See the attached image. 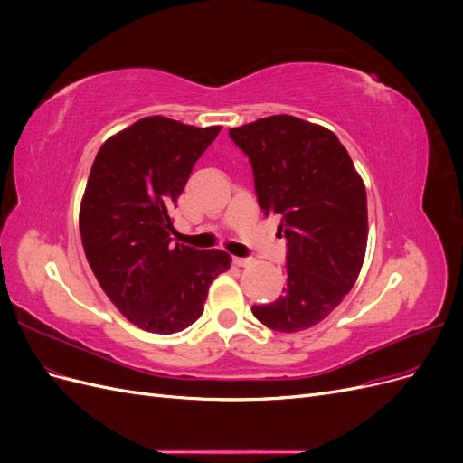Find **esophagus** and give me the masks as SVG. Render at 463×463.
I'll use <instances>...</instances> for the list:
<instances>
[{
  "instance_id": "34e87169",
  "label": "esophagus",
  "mask_w": 463,
  "mask_h": 463,
  "mask_svg": "<svg viewBox=\"0 0 463 463\" xmlns=\"http://www.w3.org/2000/svg\"><path fill=\"white\" fill-rule=\"evenodd\" d=\"M233 262H235L237 266H249L250 262H253V259H250V257H235Z\"/></svg>"
}]
</instances>
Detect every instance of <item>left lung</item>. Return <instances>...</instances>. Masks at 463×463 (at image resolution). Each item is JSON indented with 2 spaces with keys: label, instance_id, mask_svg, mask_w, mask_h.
Here are the masks:
<instances>
[{
  "label": "left lung",
  "instance_id": "8db88e82",
  "mask_svg": "<svg viewBox=\"0 0 463 463\" xmlns=\"http://www.w3.org/2000/svg\"><path fill=\"white\" fill-rule=\"evenodd\" d=\"M253 165L266 216L288 240V284L253 315L278 332L325 320L354 288L367 249V191L332 131L293 116H270L230 129Z\"/></svg>",
  "mask_w": 463,
  "mask_h": 463
}]
</instances>
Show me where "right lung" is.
<instances>
[{"mask_svg": "<svg viewBox=\"0 0 463 463\" xmlns=\"http://www.w3.org/2000/svg\"><path fill=\"white\" fill-rule=\"evenodd\" d=\"M220 129L150 116L109 137L94 158L79 213L82 247L109 301L146 332L191 326L210 284L230 270L226 250L170 237V213Z\"/></svg>", "mask_w": 463, "mask_h": 463, "instance_id": "1", "label": "right lung"}]
</instances>
